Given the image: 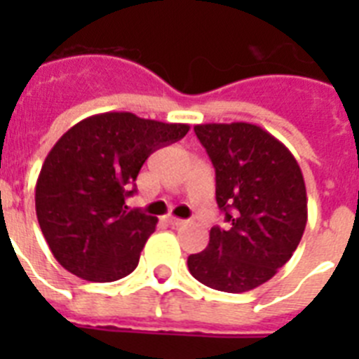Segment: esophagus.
<instances>
[{
    "label": "esophagus",
    "mask_w": 359,
    "mask_h": 359,
    "mask_svg": "<svg viewBox=\"0 0 359 359\" xmlns=\"http://www.w3.org/2000/svg\"><path fill=\"white\" fill-rule=\"evenodd\" d=\"M165 221H167V223H169V224H172V226H180V224L185 223L183 219L174 217V215H165Z\"/></svg>",
    "instance_id": "1"
}]
</instances>
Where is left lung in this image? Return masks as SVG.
Instances as JSON below:
<instances>
[{
  "label": "left lung",
  "instance_id": "1",
  "mask_svg": "<svg viewBox=\"0 0 359 359\" xmlns=\"http://www.w3.org/2000/svg\"><path fill=\"white\" fill-rule=\"evenodd\" d=\"M196 136L215 169V199L226 228L212 226L203 252L189 257L201 284L244 293L291 259L307 223L302 170L286 145L255 123H199Z\"/></svg>",
  "mask_w": 359,
  "mask_h": 359
}]
</instances>
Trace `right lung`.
I'll return each mask as SVG.
<instances>
[{"label":"right lung","instance_id":"right-lung-1","mask_svg":"<svg viewBox=\"0 0 359 359\" xmlns=\"http://www.w3.org/2000/svg\"><path fill=\"white\" fill-rule=\"evenodd\" d=\"M189 129L113 111L81 120L57 140L37 177L36 214L62 268L90 282L131 273L158 219L129 210L126 198L152 152Z\"/></svg>","mask_w":359,"mask_h":359}]
</instances>
